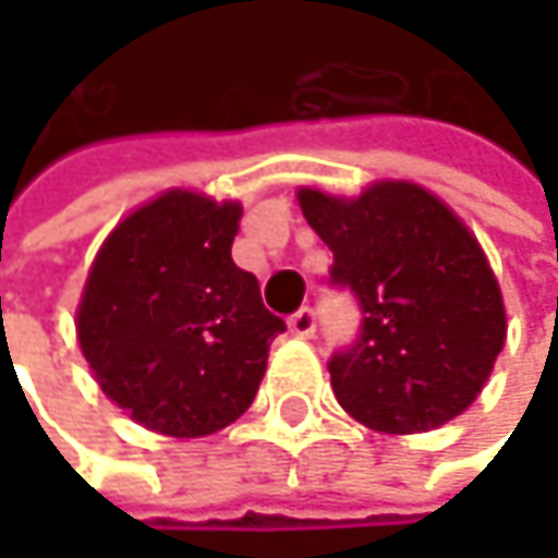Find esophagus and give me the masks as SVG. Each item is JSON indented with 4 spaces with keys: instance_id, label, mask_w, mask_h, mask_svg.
<instances>
[{
    "instance_id": "esophagus-1",
    "label": "esophagus",
    "mask_w": 558,
    "mask_h": 558,
    "mask_svg": "<svg viewBox=\"0 0 558 558\" xmlns=\"http://www.w3.org/2000/svg\"><path fill=\"white\" fill-rule=\"evenodd\" d=\"M287 326H290V332H293L296 339H313V336H316V313H313V306H300V310L287 319Z\"/></svg>"
}]
</instances>
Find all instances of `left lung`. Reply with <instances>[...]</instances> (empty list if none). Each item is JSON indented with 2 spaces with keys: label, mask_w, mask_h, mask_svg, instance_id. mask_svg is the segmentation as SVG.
I'll return each mask as SVG.
<instances>
[{
  "label": "left lung",
  "mask_w": 558,
  "mask_h": 558,
  "mask_svg": "<svg viewBox=\"0 0 558 558\" xmlns=\"http://www.w3.org/2000/svg\"><path fill=\"white\" fill-rule=\"evenodd\" d=\"M329 245V283L362 310L352 345L332 352L336 400L381 433H426L485 388L504 349L501 287L475 235L416 183L388 180L359 199L300 190Z\"/></svg>",
  "instance_id": "obj_1"
}]
</instances>
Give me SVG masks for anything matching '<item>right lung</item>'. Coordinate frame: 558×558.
<instances>
[{
  "label": "right lung",
  "instance_id": "1",
  "mask_svg": "<svg viewBox=\"0 0 558 558\" xmlns=\"http://www.w3.org/2000/svg\"><path fill=\"white\" fill-rule=\"evenodd\" d=\"M242 206L170 190L99 248L76 310L102 393L142 426L196 439L239 420L283 319L232 262Z\"/></svg>",
  "mask_w": 558,
  "mask_h": 558
}]
</instances>
